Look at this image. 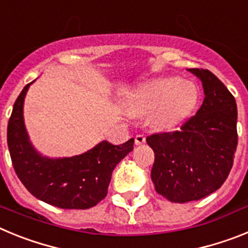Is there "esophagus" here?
I'll return each mask as SVG.
<instances>
[{
    "label": "esophagus",
    "mask_w": 248,
    "mask_h": 248,
    "mask_svg": "<svg viewBox=\"0 0 248 248\" xmlns=\"http://www.w3.org/2000/svg\"><path fill=\"white\" fill-rule=\"evenodd\" d=\"M145 141L146 139L143 134H138L135 137V145H143V144H145Z\"/></svg>",
    "instance_id": "obj_1"
}]
</instances>
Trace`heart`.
<instances>
[{
    "label": "heart",
    "mask_w": 248,
    "mask_h": 248,
    "mask_svg": "<svg viewBox=\"0 0 248 248\" xmlns=\"http://www.w3.org/2000/svg\"><path fill=\"white\" fill-rule=\"evenodd\" d=\"M198 102V88L179 78H160L139 85L126 99V109L138 115L151 113L153 125L171 130L183 124Z\"/></svg>",
    "instance_id": "1"
}]
</instances>
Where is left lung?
<instances>
[{"label":"left lung","mask_w":248,"mask_h":248,"mask_svg":"<svg viewBox=\"0 0 248 248\" xmlns=\"http://www.w3.org/2000/svg\"><path fill=\"white\" fill-rule=\"evenodd\" d=\"M202 83V105L180 130L146 138L154 150L151 180L171 202L212 194L229 176L237 146V105L229 89L207 69H187Z\"/></svg>","instance_id":"8db88e82"}]
</instances>
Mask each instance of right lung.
<instances>
[{
	"instance_id": "add662e5",
	"label": "right lung",
	"mask_w": 248,
	"mask_h": 248,
	"mask_svg": "<svg viewBox=\"0 0 248 248\" xmlns=\"http://www.w3.org/2000/svg\"><path fill=\"white\" fill-rule=\"evenodd\" d=\"M32 83L21 92L8 120L7 144L13 169L26 189L43 202L61 209L93 207L107 196L111 172L133 150L134 139L120 145L103 140L71 157L45 156L31 143L23 119L25 98Z\"/></svg>"
}]
</instances>
